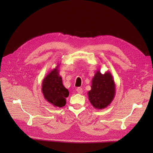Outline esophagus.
Masks as SVG:
<instances>
[{
    "mask_svg": "<svg viewBox=\"0 0 153 153\" xmlns=\"http://www.w3.org/2000/svg\"><path fill=\"white\" fill-rule=\"evenodd\" d=\"M76 91L77 92V93H79V94H82V92H83L82 89V88H81V87H78L77 89H76Z\"/></svg>",
    "mask_w": 153,
    "mask_h": 153,
    "instance_id": "obj_1",
    "label": "esophagus"
}]
</instances>
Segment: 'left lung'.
Listing matches in <instances>:
<instances>
[{
  "instance_id": "obj_1",
  "label": "left lung",
  "mask_w": 153,
  "mask_h": 153,
  "mask_svg": "<svg viewBox=\"0 0 153 153\" xmlns=\"http://www.w3.org/2000/svg\"><path fill=\"white\" fill-rule=\"evenodd\" d=\"M115 83L109 71L102 74L99 70L96 71L92 79L91 90L87 92L89 100L96 109L107 107L114 99Z\"/></svg>"
}]
</instances>
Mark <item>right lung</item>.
Returning <instances> with one entry per match:
<instances>
[{"instance_id":"obj_1","label":"right lung","mask_w":153,"mask_h":153,"mask_svg":"<svg viewBox=\"0 0 153 153\" xmlns=\"http://www.w3.org/2000/svg\"><path fill=\"white\" fill-rule=\"evenodd\" d=\"M60 63L51 70L43 79L42 91L45 100L54 107H62L66 105V98L69 91L62 84V77L59 74Z\"/></svg>"}]
</instances>
